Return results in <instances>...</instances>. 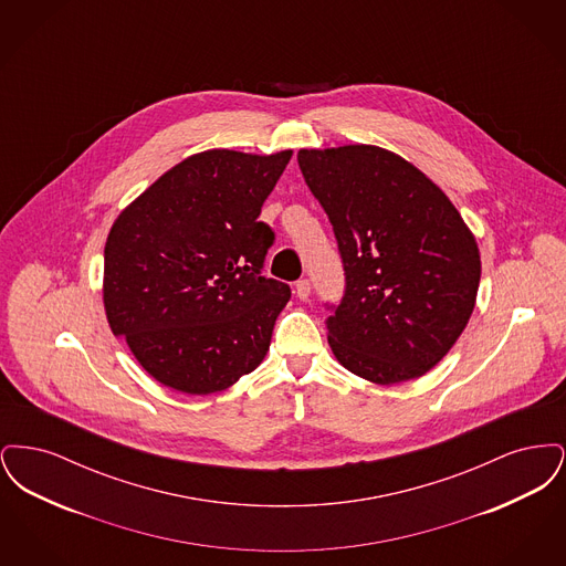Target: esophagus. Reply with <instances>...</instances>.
<instances>
[{
    "label": "esophagus",
    "mask_w": 566,
    "mask_h": 566,
    "mask_svg": "<svg viewBox=\"0 0 566 566\" xmlns=\"http://www.w3.org/2000/svg\"><path fill=\"white\" fill-rule=\"evenodd\" d=\"M295 293L301 301H305L310 293H312V284H310V280H298L295 284Z\"/></svg>",
    "instance_id": "obj_1"
}]
</instances>
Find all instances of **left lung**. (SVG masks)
Masks as SVG:
<instances>
[{
	"label": "left lung",
	"mask_w": 566,
	"mask_h": 566,
	"mask_svg": "<svg viewBox=\"0 0 566 566\" xmlns=\"http://www.w3.org/2000/svg\"><path fill=\"white\" fill-rule=\"evenodd\" d=\"M296 161L346 271L326 318L335 358L381 386L424 376L475 307L482 261L471 229L431 178L386 148H303Z\"/></svg>",
	"instance_id": "1"
}]
</instances>
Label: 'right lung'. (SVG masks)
I'll use <instances>...</instances> for the list:
<instances>
[{
	"instance_id": "obj_1",
	"label": "right lung",
	"mask_w": 566,
	"mask_h": 566,
	"mask_svg": "<svg viewBox=\"0 0 566 566\" xmlns=\"http://www.w3.org/2000/svg\"><path fill=\"white\" fill-rule=\"evenodd\" d=\"M291 157L197 153L114 220L109 328L163 386L212 395L263 363L291 289L261 275L273 231L256 218Z\"/></svg>"
}]
</instances>
